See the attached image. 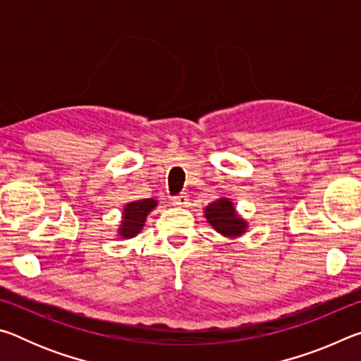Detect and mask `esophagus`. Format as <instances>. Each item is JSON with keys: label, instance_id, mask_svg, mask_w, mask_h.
Listing matches in <instances>:
<instances>
[{"label": "esophagus", "instance_id": "1", "mask_svg": "<svg viewBox=\"0 0 361 361\" xmlns=\"http://www.w3.org/2000/svg\"><path fill=\"white\" fill-rule=\"evenodd\" d=\"M172 204H173V205H176V207H188V205L191 204V202H189L188 194L183 192V194L176 195V197H173V199H172Z\"/></svg>", "mask_w": 361, "mask_h": 361}]
</instances>
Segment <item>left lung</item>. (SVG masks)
<instances>
[{
    "instance_id": "1",
    "label": "left lung",
    "mask_w": 361,
    "mask_h": 361,
    "mask_svg": "<svg viewBox=\"0 0 361 361\" xmlns=\"http://www.w3.org/2000/svg\"><path fill=\"white\" fill-rule=\"evenodd\" d=\"M207 223H209L218 234L228 239H235L247 232L248 223L237 213L234 202L228 197H219L215 202L209 204L204 209Z\"/></svg>"
}]
</instances>
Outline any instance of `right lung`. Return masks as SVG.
Here are the masks:
<instances>
[{"label":"right lung","mask_w":361,"mask_h":361,"mask_svg":"<svg viewBox=\"0 0 361 361\" xmlns=\"http://www.w3.org/2000/svg\"><path fill=\"white\" fill-rule=\"evenodd\" d=\"M157 207V200L143 199L126 204L122 212V219L118 228V235L122 239H132L142 232L146 223V216Z\"/></svg>","instance_id":"obj_1"}]
</instances>
